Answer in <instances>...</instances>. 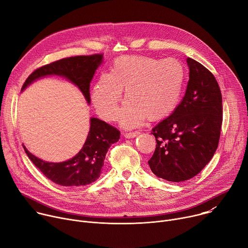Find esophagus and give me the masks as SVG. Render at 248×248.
Returning a JSON list of instances; mask_svg holds the SVG:
<instances>
[{"label": "esophagus", "mask_w": 248, "mask_h": 248, "mask_svg": "<svg viewBox=\"0 0 248 248\" xmlns=\"http://www.w3.org/2000/svg\"><path fill=\"white\" fill-rule=\"evenodd\" d=\"M140 132L139 131H132V132H127V133H124V137L125 138H133L135 136H137Z\"/></svg>", "instance_id": "esophagus-1"}]
</instances>
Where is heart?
I'll use <instances>...</instances> for the list:
<instances>
[{
	"mask_svg": "<svg viewBox=\"0 0 248 248\" xmlns=\"http://www.w3.org/2000/svg\"><path fill=\"white\" fill-rule=\"evenodd\" d=\"M185 81L186 68L173 58L124 56L115 60L109 74L97 78L91 101L102 119L114 121L124 90L126 101L118 118L123 126L134 127L146 119L156 122L170 115L180 103Z\"/></svg>",
	"mask_w": 248,
	"mask_h": 248,
	"instance_id": "1",
	"label": "heart"
}]
</instances>
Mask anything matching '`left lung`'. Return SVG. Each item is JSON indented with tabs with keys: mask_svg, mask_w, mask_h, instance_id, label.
<instances>
[{
	"mask_svg": "<svg viewBox=\"0 0 248 248\" xmlns=\"http://www.w3.org/2000/svg\"><path fill=\"white\" fill-rule=\"evenodd\" d=\"M186 62L189 80L183 101L151 132L157 144L149 167L158 178L173 183L193 178L210 162L223 122L222 94L215 77L191 58Z\"/></svg>",
	"mask_w": 248,
	"mask_h": 248,
	"instance_id": "left-lung-1",
	"label": "left lung"
}]
</instances>
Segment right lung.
Masks as SVG:
<instances>
[{
    "label": "right lung",
    "instance_id": "obj_1",
    "mask_svg": "<svg viewBox=\"0 0 248 248\" xmlns=\"http://www.w3.org/2000/svg\"><path fill=\"white\" fill-rule=\"evenodd\" d=\"M103 62L102 54L77 56L56 61L37 68L27 78L21 90L33 81L47 76H60L77 85L90 104V82ZM120 131L99 119H90V129L82 149L72 159L61 163L43 161L31 154L23 145L32 163L53 183L68 187L87 186L101 174L106 154L120 139Z\"/></svg>",
    "mask_w": 248,
    "mask_h": 248
}]
</instances>
